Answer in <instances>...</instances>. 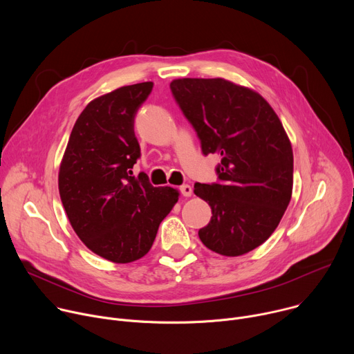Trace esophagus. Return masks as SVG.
<instances>
[{
  "label": "esophagus",
  "mask_w": 354,
  "mask_h": 354,
  "mask_svg": "<svg viewBox=\"0 0 354 354\" xmlns=\"http://www.w3.org/2000/svg\"><path fill=\"white\" fill-rule=\"evenodd\" d=\"M179 190H180V193H182L185 197H189V196H192V193H193V189H192L190 185H182Z\"/></svg>",
  "instance_id": "34e87169"
}]
</instances>
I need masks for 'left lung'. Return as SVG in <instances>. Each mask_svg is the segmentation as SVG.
Here are the masks:
<instances>
[{
    "instance_id": "obj_1",
    "label": "left lung",
    "mask_w": 354,
    "mask_h": 354,
    "mask_svg": "<svg viewBox=\"0 0 354 354\" xmlns=\"http://www.w3.org/2000/svg\"><path fill=\"white\" fill-rule=\"evenodd\" d=\"M171 92L203 156H221L217 182L194 183L213 214L198 238L220 255H243L273 234L290 203V140L270 105L248 88L223 78H182L171 82Z\"/></svg>"
}]
</instances>
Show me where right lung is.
<instances>
[{
    "instance_id": "1",
    "label": "right lung",
    "mask_w": 354,
    "mask_h": 354,
    "mask_svg": "<svg viewBox=\"0 0 354 354\" xmlns=\"http://www.w3.org/2000/svg\"><path fill=\"white\" fill-rule=\"evenodd\" d=\"M153 86H122L88 104L60 165V197L74 231L93 254L115 263L147 254L179 196L169 186H153L144 172L133 174L141 157L134 118Z\"/></svg>"
}]
</instances>
